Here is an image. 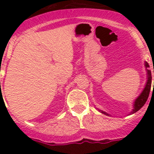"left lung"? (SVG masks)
Wrapping results in <instances>:
<instances>
[{
	"label": "left lung",
	"instance_id": "obj_1",
	"mask_svg": "<svg viewBox=\"0 0 154 154\" xmlns=\"http://www.w3.org/2000/svg\"><path fill=\"white\" fill-rule=\"evenodd\" d=\"M145 66H146V72H147V82H146V86H145L144 89L141 93V94H140V95L137 97L136 100L134 101V109H133V110H132V112H130V114L135 113V112H137L141 108H142V106L146 104V101H147V99H148L149 97V92H150V89H151V83H152V76H151V71L149 69H148V68L149 67V64L146 62V61L145 62ZM153 72H154V69H153ZM153 88H154V84H153ZM98 109L101 112L104 113V114L108 115V116L109 115V113L105 112V111H102V110L99 109Z\"/></svg>",
	"mask_w": 154,
	"mask_h": 154
}]
</instances>
